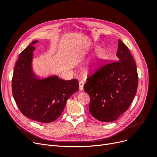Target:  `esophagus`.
Returning a JSON list of instances; mask_svg holds the SVG:
<instances>
[{
    "label": "esophagus",
    "instance_id": "1",
    "mask_svg": "<svg viewBox=\"0 0 157 157\" xmlns=\"http://www.w3.org/2000/svg\"><path fill=\"white\" fill-rule=\"evenodd\" d=\"M84 84V82L83 80H79V90H80V91H82V90H83Z\"/></svg>",
    "mask_w": 157,
    "mask_h": 157
}]
</instances>
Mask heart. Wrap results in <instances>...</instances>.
<instances>
[{"mask_svg": "<svg viewBox=\"0 0 157 157\" xmlns=\"http://www.w3.org/2000/svg\"><path fill=\"white\" fill-rule=\"evenodd\" d=\"M99 64V61H93V62H90V64L88 65V68L89 69H94L96 68L97 66Z\"/></svg>", "mask_w": 157, "mask_h": 157, "instance_id": "heart-1", "label": "heart"}]
</instances>
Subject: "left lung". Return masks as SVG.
I'll use <instances>...</instances> for the list:
<instances>
[{
    "label": "left lung",
    "mask_w": 157,
    "mask_h": 157,
    "mask_svg": "<svg viewBox=\"0 0 157 157\" xmlns=\"http://www.w3.org/2000/svg\"><path fill=\"white\" fill-rule=\"evenodd\" d=\"M116 55L117 61L99 66L84 85L90 98V113L101 122L115 121L127 111L138 86L135 61L120 39Z\"/></svg>",
    "instance_id": "8db88e82"
}]
</instances>
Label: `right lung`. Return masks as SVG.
<instances>
[{
  "instance_id": "obj_1",
  "label": "right lung",
  "mask_w": 157,
  "mask_h": 157,
  "mask_svg": "<svg viewBox=\"0 0 157 157\" xmlns=\"http://www.w3.org/2000/svg\"><path fill=\"white\" fill-rule=\"evenodd\" d=\"M33 41L19 56L12 80V94L23 115L33 121L49 123L62 113L67 99L79 89L77 79L65 80L58 76L37 78L31 70Z\"/></svg>"
}]
</instances>
